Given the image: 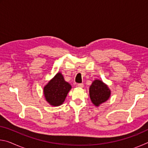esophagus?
<instances>
[{
  "label": "esophagus",
  "mask_w": 148,
  "mask_h": 148,
  "mask_svg": "<svg viewBox=\"0 0 148 148\" xmlns=\"http://www.w3.org/2000/svg\"><path fill=\"white\" fill-rule=\"evenodd\" d=\"M77 86L79 87V88H83V87H84V84H78L77 85Z\"/></svg>",
  "instance_id": "esophagus-1"
}]
</instances>
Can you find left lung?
Wrapping results in <instances>:
<instances>
[{
	"label": "left lung",
	"mask_w": 148,
	"mask_h": 148,
	"mask_svg": "<svg viewBox=\"0 0 148 148\" xmlns=\"http://www.w3.org/2000/svg\"><path fill=\"white\" fill-rule=\"evenodd\" d=\"M111 95V90L102 80L95 79L89 87V97L92 103L98 107L106 102Z\"/></svg>",
	"instance_id": "1"
}]
</instances>
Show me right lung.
<instances>
[{"label":"right lung","instance_id":"1","mask_svg":"<svg viewBox=\"0 0 148 148\" xmlns=\"http://www.w3.org/2000/svg\"><path fill=\"white\" fill-rule=\"evenodd\" d=\"M71 89V84L65 81L61 72H57L44 87L43 92L46 101L51 106H59L63 104Z\"/></svg>","mask_w":148,"mask_h":148}]
</instances>
